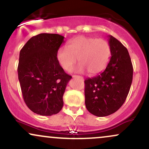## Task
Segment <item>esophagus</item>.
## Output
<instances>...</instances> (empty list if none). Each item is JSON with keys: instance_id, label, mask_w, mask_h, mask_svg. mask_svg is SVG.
Returning a JSON list of instances; mask_svg holds the SVG:
<instances>
[{"instance_id": "34e87169", "label": "esophagus", "mask_w": 149, "mask_h": 149, "mask_svg": "<svg viewBox=\"0 0 149 149\" xmlns=\"http://www.w3.org/2000/svg\"><path fill=\"white\" fill-rule=\"evenodd\" d=\"M73 78H80V79L83 80V78L82 76H78V75H73Z\"/></svg>"}]
</instances>
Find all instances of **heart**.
<instances>
[{
    "instance_id": "obj_1",
    "label": "heart",
    "mask_w": 149,
    "mask_h": 149,
    "mask_svg": "<svg viewBox=\"0 0 149 149\" xmlns=\"http://www.w3.org/2000/svg\"><path fill=\"white\" fill-rule=\"evenodd\" d=\"M111 46L107 40L93 37L78 36L68 42L67 47H59L56 54L58 64L69 71L79 61L77 71H88L94 75L106 69L111 57Z\"/></svg>"
}]
</instances>
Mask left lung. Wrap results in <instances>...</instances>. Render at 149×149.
<instances>
[{
	"instance_id": "1",
	"label": "left lung",
	"mask_w": 149,
	"mask_h": 149,
	"mask_svg": "<svg viewBox=\"0 0 149 149\" xmlns=\"http://www.w3.org/2000/svg\"><path fill=\"white\" fill-rule=\"evenodd\" d=\"M111 57L104 71L85 80V103L98 117L113 113L122 107L130 89L133 66L127 48L109 36Z\"/></svg>"
}]
</instances>
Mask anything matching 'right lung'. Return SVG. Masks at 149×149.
<instances>
[{
	"label": "right lung",
	"mask_w": 149,
	"mask_h": 149,
	"mask_svg": "<svg viewBox=\"0 0 149 149\" xmlns=\"http://www.w3.org/2000/svg\"><path fill=\"white\" fill-rule=\"evenodd\" d=\"M64 39L59 34L40 33L20 50L17 72L22 93L29 109L38 115L57 114L64 105L63 95L72 78L56 59Z\"/></svg>",
	"instance_id": "obj_1"
}]
</instances>
